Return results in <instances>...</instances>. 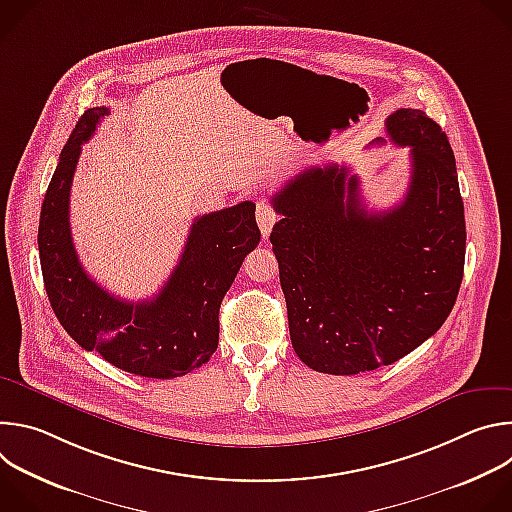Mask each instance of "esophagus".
Returning <instances> with one entry per match:
<instances>
[{"label": "esophagus", "instance_id": "1", "mask_svg": "<svg viewBox=\"0 0 512 512\" xmlns=\"http://www.w3.org/2000/svg\"><path fill=\"white\" fill-rule=\"evenodd\" d=\"M275 221H277V212H275V208L271 206V202H269V200L261 198V200L257 202V225H259L261 235H263L265 239L269 237V233H271V229H273Z\"/></svg>", "mask_w": 512, "mask_h": 512}]
</instances>
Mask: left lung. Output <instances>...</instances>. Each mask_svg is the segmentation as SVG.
<instances>
[{
	"mask_svg": "<svg viewBox=\"0 0 512 512\" xmlns=\"http://www.w3.org/2000/svg\"><path fill=\"white\" fill-rule=\"evenodd\" d=\"M385 125L411 150L397 206L369 212L358 176L338 164L300 172L271 198L291 346L318 373L403 358L442 328L464 277V202L446 133L419 109H397Z\"/></svg>",
	"mask_w": 512,
	"mask_h": 512,
	"instance_id": "8db88e82",
	"label": "left lung"
}]
</instances>
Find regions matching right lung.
I'll return each mask as SVG.
<instances>
[{"mask_svg":"<svg viewBox=\"0 0 512 512\" xmlns=\"http://www.w3.org/2000/svg\"><path fill=\"white\" fill-rule=\"evenodd\" d=\"M105 115L107 107L81 115L42 202L38 251L46 294L58 322L81 348L131 375L182 377L208 362L218 346L221 302L243 259L261 241L255 204L245 200L194 218L180 261L154 300L133 304L111 296L83 269L68 218L81 145Z\"/></svg>","mask_w":512,"mask_h":512,"instance_id":"obj_1","label":"right lung"}]
</instances>
